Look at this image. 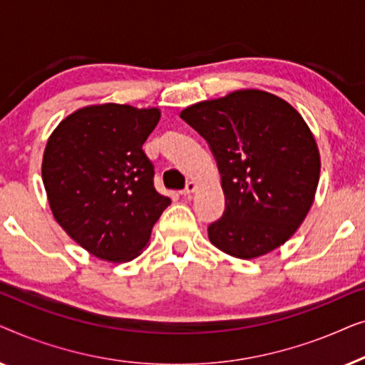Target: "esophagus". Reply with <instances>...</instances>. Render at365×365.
Masks as SVG:
<instances>
[{
    "label": "esophagus",
    "instance_id": "obj_1",
    "mask_svg": "<svg viewBox=\"0 0 365 365\" xmlns=\"http://www.w3.org/2000/svg\"><path fill=\"white\" fill-rule=\"evenodd\" d=\"M196 189H197V184L194 182V181H189V182L186 184V187H184L182 191L179 192V194H182V196H189V194L196 192Z\"/></svg>",
    "mask_w": 365,
    "mask_h": 365
}]
</instances>
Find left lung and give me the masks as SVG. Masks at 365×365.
Masks as SVG:
<instances>
[{"label": "left lung", "instance_id": "8db88e82", "mask_svg": "<svg viewBox=\"0 0 365 365\" xmlns=\"http://www.w3.org/2000/svg\"><path fill=\"white\" fill-rule=\"evenodd\" d=\"M181 118L209 143L226 197L209 241L239 259L282 246L316 197L321 154L307 123L286 99L237 89L191 104Z\"/></svg>", "mask_w": 365, "mask_h": 365}]
</instances>
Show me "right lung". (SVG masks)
<instances>
[{"label":"right lung","instance_id":"right-lung-1","mask_svg":"<svg viewBox=\"0 0 365 365\" xmlns=\"http://www.w3.org/2000/svg\"><path fill=\"white\" fill-rule=\"evenodd\" d=\"M159 108L91 104L54 128L41 176L53 217L73 241L108 262H128L148 247L171 199L153 186L143 144Z\"/></svg>","mask_w":365,"mask_h":365}]
</instances>
